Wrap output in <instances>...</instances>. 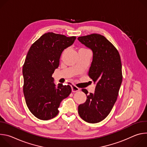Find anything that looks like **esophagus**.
I'll use <instances>...</instances> for the list:
<instances>
[{
  "mask_svg": "<svg viewBox=\"0 0 147 147\" xmlns=\"http://www.w3.org/2000/svg\"><path fill=\"white\" fill-rule=\"evenodd\" d=\"M71 90H72V92H76L80 91V88H78V87H77L74 85H72L71 86Z\"/></svg>",
  "mask_w": 147,
  "mask_h": 147,
  "instance_id": "1",
  "label": "esophagus"
}]
</instances>
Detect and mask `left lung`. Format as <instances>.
<instances>
[{
  "instance_id": "obj_1",
  "label": "left lung",
  "mask_w": 147,
  "mask_h": 147,
  "mask_svg": "<svg viewBox=\"0 0 147 147\" xmlns=\"http://www.w3.org/2000/svg\"><path fill=\"white\" fill-rule=\"evenodd\" d=\"M77 39L93 53L88 75L96 84L94 93L88 95L86 89L82 90L87 100L78 106V111L84 120L96 123L108 116L117 100L123 78L120 56L102 35L92 34Z\"/></svg>"
}]
</instances>
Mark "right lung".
Listing matches in <instances>:
<instances>
[{"label":"right lung","instance_id":"obj_1","mask_svg":"<svg viewBox=\"0 0 147 147\" xmlns=\"http://www.w3.org/2000/svg\"><path fill=\"white\" fill-rule=\"evenodd\" d=\"M76 39L48 32L35 41L27 53L23 67V92L29 110L39 119L55 117L60 102L71 92L69 85L56 86L52 74L59 66L63 51Z\"/></svg>","mask_w":147,"mask_h":147}]
</instances>
